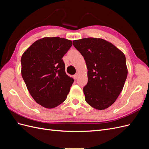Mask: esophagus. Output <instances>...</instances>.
Masks as SVG:
<instances>
[{
  "instance_id": "obj_1",
  "label": "esophagus",
  "mask_w": 149,
  "mask_h": 149,
  "mask_svg": "<svg viewBox=\"0 0 149 149\" xmlns=\"http://www.w3.org/2000/svg\"><path fill=\"white\" fill-rule=\"evenodd\" d=\"M78 74H74V75L73 76V78H74V79H78Z\"/></svg>"
}]
</instances>
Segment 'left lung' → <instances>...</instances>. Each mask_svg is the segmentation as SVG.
Wrapping results in <instances>:
<instances>
[{
  "label": "left lung",
  "mask_w": 149,
  "mask_h": 149,
  "mask_svg": "<svg viewBox=\"0 0 149 149\" xmlns=\"http://www.w3.org/2000/svg\"><path fill=\"white\" fill-rule=\"evenodd\" d=\"M73 43L88 70V81L83 88L85 100L97 110L105 109L116 101L127 78L124 54L101 38H83Z\"/></svg>",
  "instance_id": "8db88e82"
}]
</instances>
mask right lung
<instances>
[{
    "label": "right lung",
    "instance_id": "add662e5",
    "mask_svg": "<svg viewBox=\"0 0 149 149\" xmlns=\"http://www.w3.org/2000/svg\"><path fill=\"white\" fill-rule=\"evenodd\" d=\"M71 40L45 37L34 42L21 58L22 78L33 100L51 109L66 100L74 79L65 73L62 58Z\"/></svg>",
    "mask_w": 149,
    "mask_h": 149
}]
</instances>
